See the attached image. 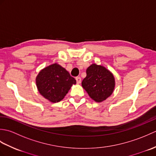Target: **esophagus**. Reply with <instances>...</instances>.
<instances>
[{"label": "esophagus", "mask_w": 156, "mask_h": 156, "mask_svg": "<svg viewBox=\"0 0 156 156\" xmlns=\"http://www.w3.org/2000/svg\"><path fill=\"white\" fill-rule=\"evenodd\" d=\"M76 82H77V84H80L81 78L79 77V76H78V77L76 78Z\"/></svg>", "instance_id": "esophagus-1"}]
</instances>
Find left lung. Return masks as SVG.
<instances>
[{
    "instance_id": "1",
    "label": "left lung",
    "mask_w": 156,
    "mask_h": 156,
    "mask_svg": "<svg viewBox=\"0 0 156 156\" xmlns=\"http://www.w3.org/2000/svg\"><path fill=\"white\" fill-rule=\"evenodd\" d=\"M82 86L92 100L101 102L113 92L115 79L105 66L92 64L87 69V77L82 80Z\"/></svg>"
}]
</instances>
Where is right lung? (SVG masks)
<instances>
[{
  "label": "right lung",
  "instance_id": "1",
  "mask_svg": "<svg viewBox=\"0 0 156 156\" xmlns=\"http://www.w3.org/2000/svg\"><path fill=\"white\" fill-rule=\"evenodd\" d=\"M35 81L40 94L54 103L61 101L72 85L76 84V80L69 72L57 63L42 69Z\"/></svg>",
  "mask_w": 156,
  "mask_h": 156
}]
</instances>
